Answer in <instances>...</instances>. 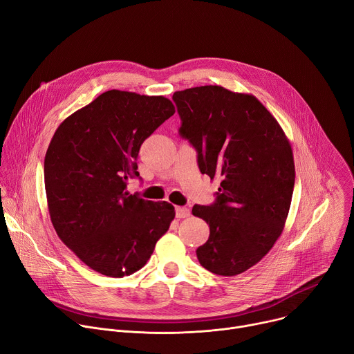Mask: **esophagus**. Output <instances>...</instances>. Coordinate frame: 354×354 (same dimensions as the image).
Returning <instances> with one entry per match:
<instances>
[{
    "label": "esophagus",
    "mask_w": 354,
    "mask_h": 354,
    "mask_svg": "<svg viewBox=\"0 0 354 354\" xmlns=\"http://www.w3.org/2000/svg\"><path fill=\"white\" fill-rule=\"evenodd\" d=\"M176 216L177 218H187V216H189V209L187 207H177Z\"/></svg>",
    "instance_id": "esophagus-1"
}]
</instances>
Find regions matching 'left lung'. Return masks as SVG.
<instances>
[{
	"mask_svg": "<svg viewBox=\"0 0 354 354\" xmlns=\"http://www.w3.org/2000/svg\"><path fill=\"white\" fill-rule=\"evenodd\" d=\"M173 100L200 171L221 180L212 205L193 207L209 225L197 258L215 275L235 277L258 263L283 231L295 185L290 143L252 95L208 85L176 92Z\"/></svg>",
	"mask_w": 354,
	"mask_h": 354,
	"instance_id": "1",
	"label": "left lung"
}]
</instances>
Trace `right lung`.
<instances>
[{"label": "right lung", "mask_w": 354, "mask_h": 354, "mask_svg": "<svg viewBox=\"0 0 354 354\" xmlns=\"http://www.w3.org/2000/svg\"><path fill=\"white\" fill-rule=\"evenodd\" d=\"M176 112L165 96L107 91L66 118L44 161L50 221L65 245L91 269L122 278L150 259L174 220L167 201L130 194L149 136Z\"/></svg>", "instance_id": "1"}]
</instances>
